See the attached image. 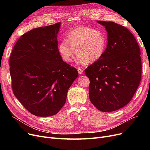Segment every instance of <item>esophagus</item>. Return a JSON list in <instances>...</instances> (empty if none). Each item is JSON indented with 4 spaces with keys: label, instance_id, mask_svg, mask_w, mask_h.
Here are the masks:
<instances>
[{
    "label": "esophagus",
    "instance_id": "34e87169",
    "mask_svg": "<svg viewBox=\"0 0 150 150\" xmlns=\"http://www.w3.org/2000/svg\"><path fill=\"white\" fill-rule=\"evenodd\" d=\"M78 74H80V75L82 74L83 73V69H82L81 68H78Z\"/></svg>",
    "mask_w": 150,
    "mask_h": 150
}]
</instances>
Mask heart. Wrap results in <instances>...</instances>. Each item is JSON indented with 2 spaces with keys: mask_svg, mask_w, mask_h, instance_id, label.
<instances>
[{
  "mask_svg": "<svg viewBox=\"0 0 150 150\" xmlns=\"http://www.w3.org/2000/svg\"><path fill=\"white\" fill-rule=\"evenodd\" d=\"M107 35L103 31L87 27L76 28L59 43L58 52L62 59L70 62L74 55L79 63L92 64L100 59L105 52Z\"/></svg>",
  "mask_w": 150,
  "mask_h": 150,
  "instance_id": "b5f03b06",
  "label": "heart"
}]
</instances>
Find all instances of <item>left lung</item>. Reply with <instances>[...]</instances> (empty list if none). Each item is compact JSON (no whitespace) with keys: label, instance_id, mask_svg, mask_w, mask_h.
<instances>
[{"label":"left lung","instance_id":"left-lung-1","mask_svg":"<svg viewBox=\"0 0 150 150\" xmlns=\"http://www.w3.org/2000/svg\"><path fill=\"white\" fill-rule=\"evenodd\" d=\"M97 22L107 31V47L102 58L84 72L90 80L91 103L102 112H112L127 105L139 87L140 50L134 36L126 27L110 21Z\"/></svg>","mask_w":150,"mask_h":150}]
</instances>
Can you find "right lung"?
I'll list each match as a JSON object with an SVG mask.
<instances>
[{"label": "right lung", "mask_w": 150, "mask_h": 150, "mask_svg": "<svg viewBox=\"0 0 150 150\" xmlns=\"http://www.w3.org/2000/svg\"><path fill=\"white\" fill-rule=\"evenodd\" d=\"M61 22L36 28L22 35L10 57L14 95L38 117L57 114L66 103L77 70L63 61L57 35Z\"/></svg>", "instance_id": "right-lung-1"}]
</instances>
